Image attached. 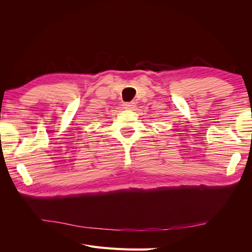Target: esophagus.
Here are the masks:
<instances>
[{
  "label": "esophagus",
  "mask_w": 252,
  "mask_h": 252,
  "mask_svg": "<svg viewBox=\"0 0 252 252\" xmlns=\"http://www.w3.org/2000/svg\"><path fill=\"white\" fill-rule=\"evenodd\" d=\"M123 106H124V109L132 110V109H134V107H135V104H134V103H125Z\"/></svg>",
  "instance_id": "obj_1"
}]
</instances>
